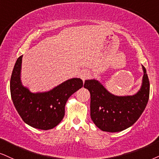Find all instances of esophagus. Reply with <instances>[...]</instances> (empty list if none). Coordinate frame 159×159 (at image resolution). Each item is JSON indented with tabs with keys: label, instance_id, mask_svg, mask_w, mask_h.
Wrapping results in <instances>:
<instances>
[{
	"label": "esophagus",
	"instance_id": "1",
	"mask_svg": "<svg viewBox=\"0 0 159 159\" xmlns=\"http://www.w3.org/2000/svg\"><path fill=\"white\" fill-rule=\"evenodd\" d=\"M80 77L83 80V81H85L86 79L89 77V74L87 71H81L80 73Z\"/></svg>",
	"mask_w": 159,
	"mask_h": 159
}]
</instances>
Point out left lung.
<instances>
[{
  "mask_svg": "<svg viewBox=\"0 0 159 159\" xmlns=\"http://www.w3.org/2000/svg\"><path fill=\"white\" fill-rule=\"evenodd\" d=\"M139 91L131 96H116L98 80H87L84 88L91 94V117L100 130L120 132L132 126L145 109L150 95V82L145 68Z\"/></svg>",
  "mask_w": 159,
  "mask_h": 159,
  "instance_id": "1",
  "label": "left lung"
}]
</instances>
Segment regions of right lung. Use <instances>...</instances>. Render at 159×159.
Listing matches in <instances>:
<instances>
[{
    "mask_svg": "<svg viewBox=\"0 0 159 159\" xmlns=\"http://www.w3.org/2000/svg\"><path fill=\"white\" fill-rule=\"evenodd\" d=\"M23 55L17 58L10 80V92L17 113L27 125L40 130L56 127L65 115L68 98L83 86V80L72 78L46 92L32 93L20 79Z\"/></svg>",
    "mask_w": 159,
    "mask_h": 159,
    "instance_id": "right-lung-1",
    "label": "right lung"
}]
</instances>
